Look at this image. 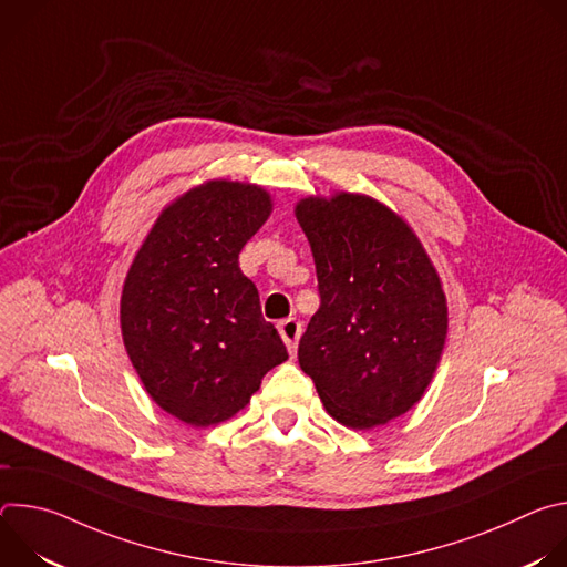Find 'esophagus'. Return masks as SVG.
<instances>
[{
	"mask_svg": "<svg viewBox=\"0 0 567 567\" xmlns=\"http://www.w3.org/2000/svg\"><path fill=\"white\" fill-rule=\"evenodd\" d=\"M278 332H280L282 341H285V346H287L289 354L293 357V354H296V348H298V339H300V334H302L300 320H296V318H287V320H282L280 326H278Z\"/></svg>",
	"mask_w": 567,
	"mask_h": 567,
	"instance_id": "34e87169",
	"label": "esophagus"
}]
</instances>
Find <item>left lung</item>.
I'll return each instance as SVG.
<instances>
[{
  "label": "left lung",
  "mask_w": 567,
  "mask_h": 567,
  "mask_svg": "<svg viewBox=\"0 0 567 567\" xmlns=\"http://www.w3.org/2000/svg\"><path fill=\"white\" fill-rule=\"evenodd\" d=\"M320 307L298 346L326 411L350 429L409 413L426 392L449 330L440 276L413 228L368 195L296 204Z\"/></svg>",
  "instance_id": "1"
}]
</instances>
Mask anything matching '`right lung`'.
Segmentation results:
<instances>
[{
  "label": "right lung",
  "mask_w": 567,
  "mask_h": 567,
  "mask_svg": "<svg viewBox=\"0 0 567 567\" xmlns=\"http://www.w3.org/2000/svg\"><path fill=\"white\" fill-rule=\"evenodd\" d=\"M271 208L256 184L213 179L190 188L161 210L127 271V357L158 409L190 426L239 413L262 377L289 359L237 262Z\"/></svg>",
  "instance_id": "obj_1"
}]
</instances>
